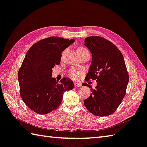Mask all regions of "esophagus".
Returning a JSON list of instances; mask_svg holds the SVG:
<instances>
[{
    "label": "esophagus",
    "mask_w": 147,
    "mask_h": 147,
    "mask_svg": "<svg viewBox=\"0 0 147 147\" xmlns=\"http://www.w3.org/2000/svg\"><path fill=\"white\" fill-rule=\"evenodd\" d=\"M74 87H81L82 85L81 84H80V83H78V82H75L74 83Z\"/></svg>",
    "instance_id": "34e87169"
}]
</instances>
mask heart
<instances>
[{
    "label": "heart",
    "instance_id": "1",
    "mask_svg": "<svg viewBox=\"0 0 147 147\" xmlns=\"http://www.w3.org/2000/svg\"><path fill=\"white\" fill-rule=\"evenodd\" d=\"M85 50H87V49H85V48L82 47H79L78 49V51H85ZM80 74H81L80 71L74 70V69H71V70H70V71H69V75L73 78H77V77H78Z\"/></svg>",
    "mask_w": 147,
    "mask_h": 147
}]
</instances>
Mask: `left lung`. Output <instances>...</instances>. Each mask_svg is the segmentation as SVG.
I'll return each mask as SVG.
<instances>
[{
	"mask_svg": "<svg viewBox=\"0 0 147 147\" xmlns=\"http://www.w3.org/2000/svg\"><path fill=\"white\" fill-rule=\"evenodd\" d=\"M84 46L92 55L85 80L97 82L94 89L87 83L82 84L90 89V95L84 100V105L95 116L111 115L121 103L129 83L123 56L115 45L100 36L87 37Z\"/></svg>",
	"mask_w": 147,
	"mask_h": 147,
	"instance_id": "8db88e82",
	"label": "left lung"
}]
</instances>
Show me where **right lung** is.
<instances>
[{"instance_id":"add662e5","label":"right lung","mask_w":147,"mask_h":147,"mask_svg":"<svg viewBox=\"0 0 147 147\" xmlns=\"http://www.w3.org/2000/svg\"><path fill=\"white\" fill-rule=\"evenodd\" d=\"M74 42L51 36L33 44L26 53L18 74L20 94L26 105L37 114L55 110L64 92L74 88L70 78L65 77L58 83L51 76L52 69L59 65L62 53Z\"/></svg>"}]
</instances>
